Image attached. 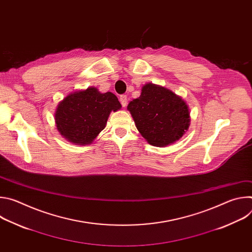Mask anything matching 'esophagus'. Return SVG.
Here are the masks:
<instances>
[{
	"label": "esophagus",
	"mask_w": 252,
	"mask_h": 252,
	"mask_svg": "<svg viewBox=\"0 0 252 252\" xmlns=\"http://www.w3.org/2000/svg\"><path fill=\"white\" fill-rule=\"evenodd\" d=\"M120 101H121V103H122V105H123L124 107L126 106V103H127V97H126V94L121 95V96H120Z\"/></svg>",
	"instance_id": "34e87169"
}]
</instances>
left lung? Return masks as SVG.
Listing matches in <instances>:
<instances>
[{"label": "left lung", "instance_id": "8db88e82", "mask_svg": "<svg viewBox=\"0 0 252 252\" xmlns=\"http://www.w3.org/2000/svg\"><path fill=\"white\" fill-rule=\"evenodd\" d=\"M135 126L155 147H166L177 141L189 127L190 117L187 102L163 87L147 84L139 97L127 105Z\"/></svg>", "mask_w": 252, "mask_h": 252}]
</instances>
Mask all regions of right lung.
Wrapping results in <instances>:
<instances>
[{
    "label": "right lung",
    "mask_w": 252,
    "mask_h": 252,
    "mask_svg": "<svg viewBox=\"0 0 252 252\" xmlns=\"http://www.w3.org/2000/svg\"><path fill=\"white\" fill-rule=\"evenodd\" d=\"M121 107L118 97L111 92L101 94L91 87L71 93L58 104L57 128L69 142L86 146L105 127L110 114Z\"/></svg>",
    "instance_id": "add662e5"
}]
</instances>
